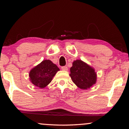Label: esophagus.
I'll return each mask as SVG.
<instances>
[{
    "mask_svg": "<svg viewBox=\"0 0 129 129\" xmlns=\"http://www.w3.org/2000/svg\"><path fill=\"white\" fill-rule=\"evenodd\" d=\"M61 69L63 70V71H68V68L66 66L64 67H61Z\"/></svg>",
    "mask_w": 129,
    "mask_h": 129,
    "instance_id": "obj_1",
    "label": "esophagus"
}]
</instances>
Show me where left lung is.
I'll use <instances>...</instances> for the list:
<instances>
[{"mask_svg":"<svg viewBox=\"0 0 129 129\" xmlns=\"http://www.w3.org/2000/svg\"><path fill=\"white\" fill-rule=\"evenodd\" d=\"M72 65L69 75L78 88L85 90L95 84L97 74L92 67L80 60L73 61Z\"/></svg>","mask_w":129,"mask_h":129,"instance_id":"left-lung-1","label":"left lung"}]
</instances>
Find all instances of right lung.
Masks as SVG:
<instances>
[{
	"instance_id": "1",
	"label": "right lung",
	"mask_w": 129,
	"mask_h": 129,
	"mask_svg": "<svg viewBox=\"0 0 129 129\" xmlns=\"http://www.w3.org/2000/svg\"><path fill=\"white\" fill-rule=\"evenodd\" d=\"M60 69L51 60H45L30 71V82L40 88L46 87Z\"/></svg>"
}]
</instances>
